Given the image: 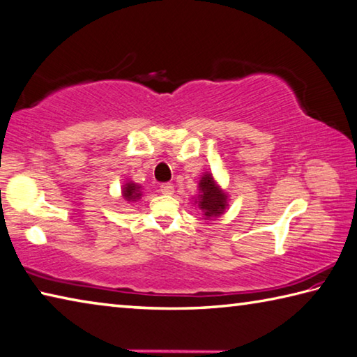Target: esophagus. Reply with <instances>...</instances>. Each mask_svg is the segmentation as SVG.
Here are the masks:
<instances>
[{
	"label": "esophagus",
	"instance_id": "obj_1",
	"mask_svg": "<svg viewBox=\"0 0 357 357\" xmlns=\"http://www.w3.org/2000/svg\"><path fill=\"white\" fill-rule=\"evenodd\" d=\"M160 192L164 193V195H173L174 187H173V184H168V183H165V184H162V185H160Z\"/></svg>",
	"mask_w": 357,
	"mask_h": 357
}]
</instances>
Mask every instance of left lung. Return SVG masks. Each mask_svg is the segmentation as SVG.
Segmentation results:
<instances>
[{
    "instance_id": "left-lung-1",
    "label": "left lung",
    "mask_w": 357,
    "mask_h": 357,
    "mask_svg": "<svg viewBox=\"0 0 357 357\" xmlns=\"http://www.w3.org/2000/svg\"><path fill=\"white\" fill-rule=\"evenodd\" d=\"M198 201L195 203L206 215V218H215L220 217L226 209V203H228V197L226 193L220 189L215 181H213L211 173H206L203 178L199 179L198 184Z\"/></svg>"
}]
</instances>
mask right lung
I'll return each instance as SVG.
<instances>
[{
	"label": "right lung",
	"instance_id": "right-lung-1",
	"mask_svg": "<svg viewBox=\"0 0 357 357\" xmlns=\"http://www.w3.org/2000/svg\"><path fill=\"white\" fill-rule=\"evenodd\" d=\"M142 187L137 185L135 183H132V181H129V183H126L125 185H123V198H125L126 201H135L139 199L142 197V192H140Z\"/></svg>",
	"mask_w": 357,
	"mask_h": 357
}]
</instances>
